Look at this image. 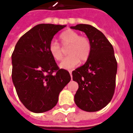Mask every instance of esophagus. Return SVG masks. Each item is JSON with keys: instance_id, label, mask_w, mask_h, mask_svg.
Returning <instances> with one entry per match:
<instances>
[{"instance_id": "esophagus-1", "label": "esophagus", "mask_w": 133, "mask_h": 133, "mask_svg": "<svg viewBox=\"0 0 133 133\" xmlns=\"http://www.w3.org/2000/svg\"><path fill=\"white\" fill-rule=\"evenodd\" d=\"M69 72H70V76H72V70H69Z\"/></svg>"}]
</instances>
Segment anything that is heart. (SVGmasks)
<instances>
[{
	"label": "heart",
	"instance_id": "obj_1",
	"mask_svg": "<svg viewBox=\"0 0 133 133\" xmlns=\"http://www.w3.org/2000/svg\"><path fill=\"white\" fill-rule=\"evenodd\" d=\"M61 43L64 46L69 45L68 55L60 63V67L63 69H70L81 61H85L89 58L91 52V43L89 39L81 36L76 31L67 30L60 35ZM48 50L50 55L56 61H61L63 57L61 45L57 41H52L49 44Z\"/></svg>",
	"mask_w": 133,
	"mask_h": 133
}]
</instances>
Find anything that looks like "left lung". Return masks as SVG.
Masks as SVG:
<instances>
[{
  "label": "left lung",
  "instance_id": "1",
  "mask_svg": "<svg viewBox=\"0 0 133 133\" xmlns=\"http://www.w3.org/2000/svg\"><path fill=\"white\" fill-rule=\"evenodd\" d=\"M70 28L84 32L91 43V52L85 63L72 72V80L78 83L74 100L84 111H98L114 95L117 64L113 47L101 31L90 25Z\"/></svg>",
  "mask_w": 133,
  "mask_h": 133
}]
</instances>
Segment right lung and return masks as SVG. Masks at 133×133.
Masks as SVG:
<instances>
[{"label":"right lung","mask_w":133,"mask_h":133,"mask_svg":"<svg viewBox=\"0 0 133 133\" xmlns=\"http://www.w3.org/2000/svg\"><path fill=\"white\" fill-rule=\"evenodd\" d=\"M65 27L35 25L19 39L12 54V80L16 92L25 107L35 113L54 108L60 92L71 79L68 70L58 68L48 50L53 36Z\"/></svg>","instance_id":"1"}]
</instances>
